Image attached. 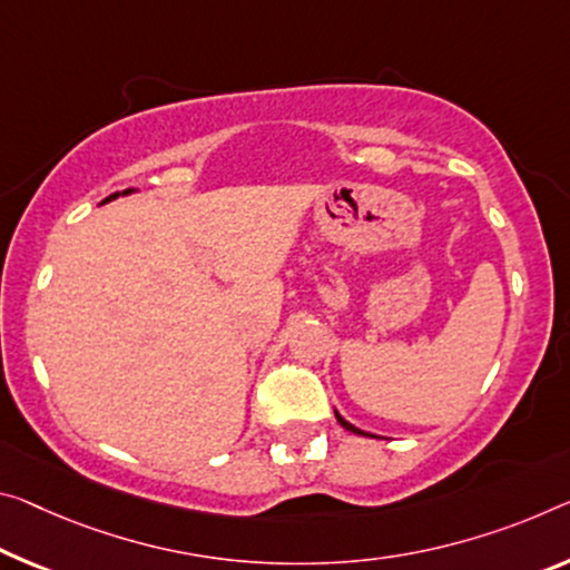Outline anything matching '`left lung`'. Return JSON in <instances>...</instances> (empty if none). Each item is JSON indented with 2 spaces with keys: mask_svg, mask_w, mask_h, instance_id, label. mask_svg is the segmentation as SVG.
<instances>
[{
  "mask_svg": "<svg viewBox=\"0 0 570 570\" xmlns=\"http://www.w3.org/2000/svg\"><path fill=\"white\" fill-rule=\"evenodd\" d=\"M334 419H337V421H340V426H342V429H347V431H352V433H357V436H370V433H367V431H363V429H357V426H352V423H350V421H345V419H342V415H340L337 411H334Z\"/></svg>",
  "mask_w": 570,
  "mask_h": 570,
  "instance_id": "1",
  "label": "left lung"
}]
</instances>
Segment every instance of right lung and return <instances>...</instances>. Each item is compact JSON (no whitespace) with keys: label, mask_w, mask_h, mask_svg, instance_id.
<instances>
[{"label":"right lung","mask_w":570,"mask_h":570,"mask_svg":"<svg viewBox=\"0 0 570 570\" xmlns=\"http://www.w3.org/2000/svg\"><path fill=\"white\" fill-rule=\"evenodd\" d=\"M131 193H137V189H134V187H129V189H124V193H114V195H108V197H106V200H104L101 205H106V203H111V200H116V197H119V195H131Z\"/></svg>","instance_id":"obj_1"}]
</instances>
